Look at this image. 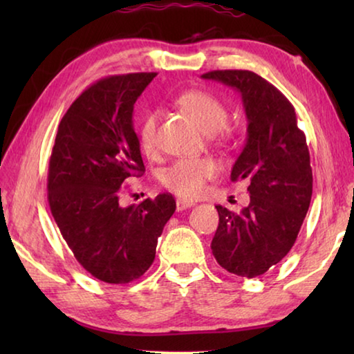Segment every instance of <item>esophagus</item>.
<instances>
[{
  "label": "esophagus",
  "instance_id": "34e87169",
  "mask_svg": "<svg viewBox=\"0 0 354 354\" xmlns=\"http://www.w3.org/2000/svg\"><path fill=\"white\" fill-rule=\"evenodd\" d=\"M192 206H195L194 201H187V200H178L176 201V207L178 211H184V209H189Z\"/></svg>",
  "mask_w": 354,
  "mask_h": 354
}]
</instances>
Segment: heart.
Wrapping results in <instances>:
<instances>
[{
  "instance_id": "heart-1",
  "label": "heart",
  "mask_w": 354,
  "mask_h": 354,
  "mask_svg": "<svg viewBox=\"0 0 354 354\" xmlns=\"http://www.w3.org/2000/svg\"><path fill=\"white\" fill-rule=\"evenodd\" d=\"M176 104L203 133L214 134L226 124V106L212 93L189 91L176 100ZM158 112H148L139 124L140 147L148 156H154L158 151ZM217 173L218 164L209 158L179 159L160 173V183L181 198L194 200L205 194L207 181Z\"/></svg>"
}]
</instances>
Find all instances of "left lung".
I'll return each mask as SVG.
<instances>
[{
  "instance_id": "8db88e82",
  "label": "left lung",
  "mask_w": 354,
  "mask_h": 354,
  "mask_svg": "<svg viewBox=\"0 0 354 354\" xmlns=\"http://www.w3.org/2000/svg\"><path fill=\"white\" fill-rule=\"evenodd\" d=\"M236 88L247 115V142L232 165L231 179H250V205L241 212L223 206L211 248L221 267L242 278L266 273L289 253L313 196L306 136L283 93L248 70L201 75Z\"/></svg>"
}]
</instances>
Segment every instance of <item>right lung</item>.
<instances>
[{
	"label": "right lung",
	"mask_w": 354,
	"mask_h": 354,
	"mask_svg": "<svg viewBox=\"0 0 354 354\" xmlns=\"http://www.w3.org/2000/svg\"><path fill=\"white\" fill-rule=\"evenodd\" d=\"M156 73L107 76L77 97L59 123L48 203L76 261L100 281L128 284L154 261L175 212L170 194L122 206L124 183L145 171L134 104Z\"/></svg>",
	"instance_id": "add662e5"
}]
</instances>
